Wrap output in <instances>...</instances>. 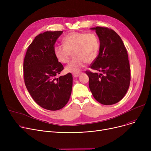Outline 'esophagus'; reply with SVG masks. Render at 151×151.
Returning <instances> with one entry per match:
<instances>
[{
  "instance_id": "obj_1",
  "label": "esophagus",
  "mask_w": 151,
  "mask_h": 151,
  "mask_svg": "<svg viewBox=\"0 0 151 151\" xmlns=\"http://www.w3.org/2000/svg\"><path fill=\"white\" fill-rule=\"evenodd\" d=\"M80 75V73H76V74H73V77L75 78H78L79 76Z\"/></svg>"
}]
</instances>
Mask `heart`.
Here are the masks:
<instances>
[{
  "instance_id": "1",
  "label": "heart",
  "mask_w": 151,
  "mask_h": 151,
  "mask_svg": "<svg viewBox=\"0 0 151 151\" xmlns=\"http://www.w3.org/2000/svg\"><path fill=\"white\" fill-rule=\"evenodd\" d=\"M63 45H55L54 54L62 63H67L73 52L75 57L66 67L67 72L76 74L84 67L86 62L96 58L99 48L98 39L93 34L72 32L62 39Z\"/></svg>"
}]
</instances>
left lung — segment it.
<instances>
[{
  "label": "left lung",
  "mask_w": 151,
  "mask_h": 151,
  "mask_svg": "<svg viewBox=\"0 0 151 151\" xmlns=\"http://www.w3.org/2000/svg\"><path fill=\"white\" fill-rule=\"evenodd\" d=\"M96 30L100 40L99 54L90 67L101 73L86 71L94 99L100 104L111 105L121 100L130 83V67L124 44L115 31L106 27Z\"/></svg>",
  "instance_id": "1"
}]
</instances>
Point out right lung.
Segmentation results:
<instances>
[{"instance_id": "obj_1", "label": "right lung", "mask_w": 151, "mask_h": 151, "mask_svg": "<svg viewBox=\"0 0 151 151\" xmlns=\"http://www.w3.org/2000/svg\"><path fill=\"white\" fill-rule=\"evenodd\" d=\"M63 31H47L29 46L23 63L24 80L31 97L40 106L56 111L67 104L73 77L70 73L56 78L63 66L55 57L54 44Z\"/></svg>"}]
</instances>
